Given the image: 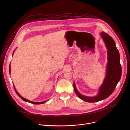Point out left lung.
I'll return each instance as SVG.
<instances>
[{
  "label": "left lung",
  "mask_w": 130,
  "mask_h": 130,
  "mask_svg": "<svg viewBox=\"0 0 130 130\" xmlns=\"http://www.w3.org/2000/svg\"><path fill=\"white\" fill-rule=\"evenodd\" d=\"M100 35L107 50V61L106 75L103 82L99 88L97 96L88 97L81 94L78 91L75 82L73 87L76 95L82 100L87 102H96L105 99L113 93L121 76V66L120 55L114 40L108 34L102 32Z\"/></svg>",
  "instance_id": "obj_1"
}]
</instances>
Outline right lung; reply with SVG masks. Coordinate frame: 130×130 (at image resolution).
<instances>
[{"label": "right lung", "mask_w": 130, "mask_h": 130, "mask_svg": "<svg viewBox=\"0 0 130 130\" xmlns=\"http://www.w3.org/2000/svg\"><path fill=\"white\" fill-rule=\"evenodd\" d=\"M15 50H14V51H13V54H12V57H13V53H14ZM10 72H11V67H10H10H9V73H10ZM13 86H14V87L15 91V92H16V93L17 94V95L18 96H19L22 100H23L24 101H26V102H28L31 103H32V104H41L45 103V102H46L47 101H48L49 100V99H48V100H46V101H42V102H33V101H30V100H28V99H26V98H23L19 93H18V92H17V91L16 90V89L15 86H14V84H13Z\"/></svg>", "instance_id": "right-lung-1"}]
</instances>
